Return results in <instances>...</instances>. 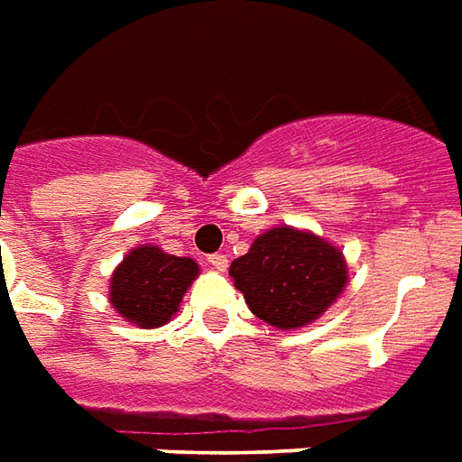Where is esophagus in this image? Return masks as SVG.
<instances>
[{
	"label": "esophagus",
	"mask_w": 462,
	"mask_h": 462,
	"mask_svg": "<svg viewBox=\"0 0 462 462\" xmlns=\"http://www.w3.org/2000/svg\"><path fill=\"white\" fill-rule=\"evenodd\" d=\"M208 264L209 267H215L217 273H225V270H227V254H208Z\"/></svg>",
	"instance_id": "34e87169"
}]
</instances>
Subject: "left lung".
<instances>
[{
	"instance_id": "obj_1",
	"label": "left lung",
	"mask_w": 462,
	"mask_h": 462,
	"mask_svg": "<svg viewBox=\"0 0 462 462\" xmlns=\"http://www.w3.org/2000/svg\"><path fill=\"white\" fill-rule=\"evenodd\" d=\"M230 277L260 320L280 330L318 320L347 280L343 253L320 237L275 227L230 264Z\"/></svg>"
}]
</instances>
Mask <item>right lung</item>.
I'll list each match as a JSON object with an SVG mask.
<instances>
[{
    "mask_svg": "<svg viewBox=\"0 0 462 462\" xmlns=\"http://www.w3.org/2000/svg\"><path fill=\"white\" fill-rule=\"evenodd\" d=\"M198 273L195 260L144 245L132 250L115 270L109 300L130 322H137L140 328H160L175 315Z\"/></svg>",
    "mask_w": 462,
    "mask_h": 462,
    "instance_id": "add662e5",
    "label": "right lung"
}]
</instances>
